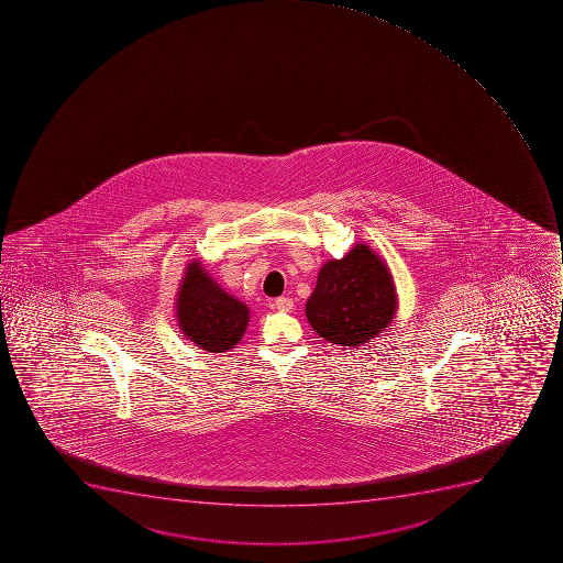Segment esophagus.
<instances>
[{
  "label": "esophagus",
  "instance_id": "obj_1",
  "mask_svg": "<svg viewBox=\"0 0 563 563\" xmlns=\"http://www.w3.org/2000/svg\"><path fill=\"white\" fill-rule=\"evenodd\" d=\"M274 305H276V308H278V310H282V312H289V310H292L294 307L292 299L285 298V296H282V298L276 299V301H274Z\"/></svg>",
  "mask_w": 563,
  "mask_h": 563
}]
</instances>
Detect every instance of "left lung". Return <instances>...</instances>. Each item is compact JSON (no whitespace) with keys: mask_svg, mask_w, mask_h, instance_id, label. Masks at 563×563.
<instances>
[{"mask_svg":"<svg viewBox=\"0 0 563 563\" xmlns=\"http://www.w3.org/2000/svg\"><path fill=\"white\" fill-rule=\"evenodd\" d=\"M395 282L384 260L366 244L321 267L305 313L330 343L358 347L377 338L395 318Z\"/></svg>","mask_w":563,"mask_h":563,"instance_id":"left-lung-1","label":"left lung"}]
</instances>
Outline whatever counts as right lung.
<instances>
[{"label":"right lung","mask_w":563,"mask_h":563,"mask_svg":"<svg viewBox=\"0 0 563 563\" xmlns=\"http://www.w3.org/2000/svg\"><path fill=\"white\" fill-rule=\"evenodd\" d=\"M177 323L191 343L211 353L235 347L250 323V308L224 292L194 260L186 267L176 301Z\"/></svg>","instance_id":"obj_1"}]
</instances>
